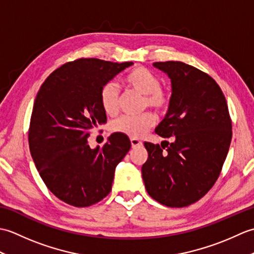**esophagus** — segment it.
I'll use <instances>...</instances> for the list:
<instances>
[{
  "mask_svg": "<svg viewBox=\"0 0 254 254\" xmlns=\"http://www.w3.org/2000/svg\"><path fill=\"white\" fill-rule=\"evenodd\" d=\"M131 144H132V147L133 148H136V147L142 146V142L139 141V139H137V138H131Z\"/></svg>",
  "mask_w": 254,
  "mask_h": 254,
  "instance_id": "obj_1",
  "label": "esophagus"
}]
</instances>
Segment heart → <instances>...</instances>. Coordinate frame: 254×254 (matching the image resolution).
<instances>
[{
	"mask_svg": "<svg viewBox=\"0 0 254 254\" xmlns=\"http://www.w3.org/2000/svg\"><path fill=\"white\" fill-rule=\"evenodd\" d=\"M123 84L143 96V108H150L163 115L169 109L171 97L168 90L160 86L157 75L146 67L135 66L123 77ZM99 104L108 116H115L119 110V90L113 82H108L99 91ZM156 118L152 112H145L141 116H122L110 124V130L115 133L138 138L153 127Z\"/></svg>",
	"mask_w": 254,
	"mask_h": 254,
	"instance_id": "1",
	"label": "heart"
}]
</instances>
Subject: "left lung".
<instances>
[{"label":"left lung","instance_id":"left-lung-1","mask_svg":"<svg viewBox=\"0 0 254 254\" xmlns=\"http://www.w3.org/2000/svg\"><path fill=\"white\" fill-rule=\"evenodd\" d=\"M171 78L169 111L155 132L175 142L144 143L142 166L147 193L169 207L202 198L222 172L233 136L227 101L207 73L179 61L155 62Z\"/></svg>","mask_w":254,"mask_h":254}]
</instances>
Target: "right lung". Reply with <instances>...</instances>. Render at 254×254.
Listing matches in <instances>:
<instances>
[{
    "label": "right lung",
    "mask_w": 254,
    "mask_h": 254,
    "mask_svg": "<svg viewBox=\"0 0 254 254\" xmlns=\"http://www.w3.org/2000/svg\"><path fill=\"white\" fill-rule=\"evenodd\" d=\"M132 64L80 58L53 71L38 91L28 130L30 154L42 181L64 203L87 207L111 191L130 139L115 133L91 149L87 137L107 121L101 87Z\"/></svg>",
    "instance_id": "right-lung-1"
}]
</instances>
